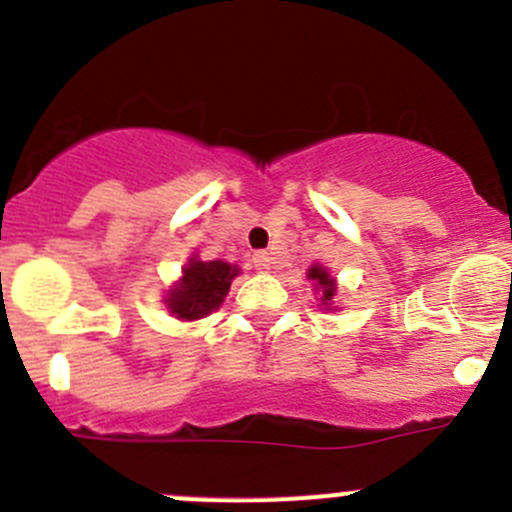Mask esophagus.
<instances>
[{"label": "esophagus", "instance_id": "obj_1", "mask_svg": "<svg viewBox=\"0 0 512 512\" xmlns=\"http://www.w3.org/2000/svg\"><path fill=\"white\" fill-rule=\"evenodd\" d=\"M252 262H255V267L260 272H267L272 267V257H270V252H265V250H260V252H255V255H252Z\"/></svg>", "mask_w": 512, "mask_h": 512}]
</instances>
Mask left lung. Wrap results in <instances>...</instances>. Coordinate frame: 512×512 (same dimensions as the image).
I'll use <instances>...</instances> for the list:
<instances>
[{
    "label": "left lung",
    "instance_id": "obj_1",
    "mask_svg": "<svg viewBox=\"0 0 512 512\" xmlns=\"http://www.w3.org/2000/svg\"><path fill=\"white\" fill-rule=\"evenodd\" d=\"M309 280L317 282V289H322V302L327 304L329 299L334 297V292H337V287H334V280L329 277L327 270H322V267H312L309 270Z\"/></svg>",
    "mask_w": 512,
    "mask_h": 512
}]
</instances>
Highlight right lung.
<instances>
[{
  "label": "right lung",
  "mask_w": 512,
  "mask_h": 512,
  "mask_svg": "<svg viewBox=\"0 0 512 512\" xmlns=\"http://www.w3.org/2000/svg\"><path fill=\"white\" fill-rule=\"evenodd\" d=\"M235 275L237 267L227 265V262H200L198 257H193L190 265L185 267L180 285L170 292V312L180 319L205 317L223 304V297Z\"/></svg>",
  "instance_id": "obj_1"
}]
</instances>
